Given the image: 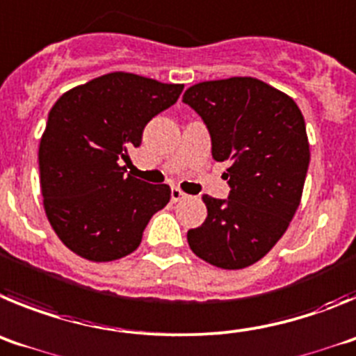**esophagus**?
Returning a JSON list of instances; mask_svg holds the SVG:
<instances>
[{
    "label": "esophagus",
    "mask_w": 356,
    "mask_h": 356,
    "mask_svg": "<svg viewBox=\"0 0 356 356\" xmlns=\"http://www.w3.org/2000/svg\"><path fill=\"white\" fill-rule=\"evenodd\" d=\"M170 197H172V202H179V200H182V198L186 197V193H184V191L179 190V188H172Z\"/></svg>",
    "instance_id": "esophagus-1"
}]
</instances>
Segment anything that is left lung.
<instances>
[{
    "label": "left lung",
    "instance_id": "obj_1",
    "mask_svg": "<svg viewBox=\"0 0 356 356\" xmlns=\"http://www.w3.org/2000/svg\"><path fill=\"white\" fill-rule=\"evenodd\" d=\"M182 102L202 117L229 198L204 195L206 222L188 230L193 254L223 270H241L264 257L289 227L309 170L305 120L296 102L255 78L190 86Z\"/></svg>",
    "mask_w": 356,
    "mask_h": 356
}]
</instances>
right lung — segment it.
<instances>
[{
	"instance_id": "right-lung-1",
	"label": "right lung",
	"mask_w": 356,
	"mask_h": 356,
	"mask_svg": "<svg viewBox=\"0 0 356 356\" xmlns=\"http://www.w3.org/2000/svg\"><path fill=\"white\" fill-rule=\"evenodd\" d=\"M184 85L111 72L65 92L51 108L38 147L47 220L79 257L108 262L138 248L170 186L126 175L147 124L175 104Z\"/></svg>"
}]
</instances>
